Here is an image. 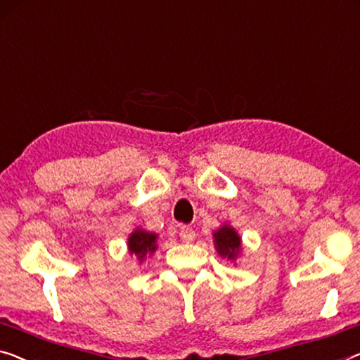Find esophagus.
<instances>
[{
    "instance_id": "1",
    "label": "esophagus",
    "mask_w": 360,
    "mask_h": 360,
    "mask_svg": "<svg viewBox=\"0 0 360 360\" xmlns=\"http://www.w3.org/2000/svg\"><path fill=\"white\" fill-rule=\"evenodd\" d=\"M179 238L184 240V243H191V240H194L195 238V231L191 226H181Z\"/></svg>"
}]
</instances>
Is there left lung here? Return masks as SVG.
Wrapping results in <instances>:
<instances>
[{
    "mask_svg": "<svg viewBox=\"0 0 360 360\" xmlns=\"http://www.w3.org/2000/svg\"><path fill=\"white\" fill-rule=\"evenodd\" d=\"M213 238L214 249L218 250V254L221 255L223 259H238V255L240 254V238L234 228L229 226V224H224V226L219 228L218 231L213 233Z\"/></svg>",
    "mask_w": 360,
    "mask_h": 360,
    "instance_id": "obj_1",
    "label": "left lung"
}]
</instances>
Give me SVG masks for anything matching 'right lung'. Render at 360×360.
Masks as SVG:
<instances>
[{
	"mask_svg": "<svg viewBox=\"0 0 360 360\" xmlns=\"http://www.w3.org/2000/svg\"><path fill=\"white\" fill-rule=\"evenodd\" d=\"M129 254L137 257L139 262H143L147 255H152L157 250V234L148 233L146 229H134L127 239Z\"/></svg>",
	"mask_w": 360,
	"mask_h": 360,
	"instance_id": "1",
	"label": "right lung"
}]
</instances>
